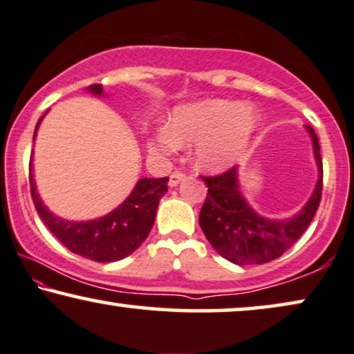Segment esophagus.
I'll use <instances>...</instances> for the list:
<instances>
[{
  "label": "esophagus",
  "mask_w": 354,
  "mask_h": 354,
  "mask_svg": "<svg viewBox=\"0 0 354 354\" xmlns=\"http://www.w3.org/2000/svg\"><path fill=\"white\" fill-rule=\"evenodd\" d=\"M186 180V174L185 173H181V171H174V173H171L169 174V187H174V186H178L180 185L181 181H185Z\"/></svg>",
  "instance_id": "1"
}]
</instances>
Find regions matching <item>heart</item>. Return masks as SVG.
<instances>
[{
  "mask_svg": "<svg viewBox=\"0 0 354 354\" xmlns=\"http://www.w3.org/2000/svg\"><path fill=\"white\" fill-rule=\"evenodd\" d=\"M261 128V113L249 103L223 98L176 106L153 139L152 149L165 153L196 144L194 162L207 171L230 168L249 147Z\"/></svg>",
  "mask_w": 354,
  "mask_h": 354,
  "instance_id": "obj_1",
  "label": "heart"
}]
</instances>
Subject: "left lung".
Masks as SVG:
<instances>
[{
  "label": "left lung",
  "mask_w": 354,
  "mask_h": 354,
  "mask_svg": "<svg viewBox=\"0 0 354 354\" xmlns=\"http://www.w3.org/2000/svg\"><path fill=\"white\" fill-rule=\"evenodd\" d=\"M306 131L313 140L317 183L303 209L290 218L257 214L243 196L238 167L220 176L202 178L209 192L201 209V228L212 248L226 261L238 266L270 262L288 251L314 218L322 196V158L317 134L310 126H306Z\"/></svg>",
  "instance_id": "obj_1"
}]
</instances>
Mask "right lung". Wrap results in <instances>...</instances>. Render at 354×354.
<instances>
[{
	"label": "right lung",
	"mask_w": 354,
	"mask_h": 354,
	"mask_svg": "<svg viewBox=\"0 0 354 354\" xmlns=\"http://www.w3.org/2000/svg\"><path fill=\"white\" fill-rule=\"evenodd\" d=\"M87 92L106 97L98 84L88 86ZM45 115L37 122L34 140ZM167 185L168 178H140L126 201L110 214L86 221L64 220L55 215L37 192L30 158V192L40 218L69 251L97 262L121 261L145 241L153 226L158 202L168 191Z\"/></svg>",
	"instance_id": "obj_1"
}]
</instances>
